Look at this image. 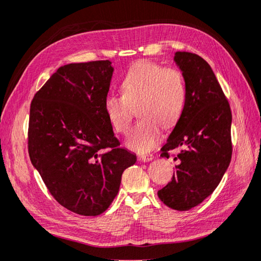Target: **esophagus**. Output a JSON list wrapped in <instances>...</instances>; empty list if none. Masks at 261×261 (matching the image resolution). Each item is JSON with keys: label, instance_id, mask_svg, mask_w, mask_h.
<instances>
[{"label": "esophagus", "instance_id": "1", "mask_svg": "<svg viewBox=\"0 0 261 261\" xmlns=\"http://www.w3.org/2000/svg\"><path fill=\"white\" fill-rule=\"evenodd\" d=\"M153 159V156L151 153H142V155H140V161L142 162H149Z\"/></svg>", "mask_w": 261, "mask_h": 261}]
</instances>
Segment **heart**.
<instances>
[{
  "label": "heart",
  "mask_w": 261,
  "mask_h": 261,
  "mask_svg": "<svg viewBox=\"0 0 261 261\" xmlns=\"http://www.w3.org/2000/svg\"><path fill=\"white\" fill-rule=\"evenodd\" d=\"M121 96L105 98L104 110L113 129L126 134L133 109L142 118L128 135L127 147L139 152L150 150L159 141L162 125L174 126L186 102V83L180 70L159 63L141 61L127 71L120 83Z\"/></svg>",
  "instance_id": "obj_1"
}]
</instances>
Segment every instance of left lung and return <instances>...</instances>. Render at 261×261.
Instances as JSON below:
<instances>
[{
    "label": "left lung",
    "mask_w": 261,
    "mask_h": 261,
    "mask_svg": "<svg viewBox=\"0 0 261 261\" xmlns=\"http://www.w3.org/2000/svg\"><path fill=\"white\" fill-rule=\"evenodd\" d=\"M174 62L186 83V102L178 122L162 147L163 157L180 148L176 172L157 192L176 211L201 203L219 185L231 161V110L214 71L194 53L177 52Z\"/></svg>",
    "instance_id": "obj_1"
}]
</instances>
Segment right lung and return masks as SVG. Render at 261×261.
I'll return each instance as SVG.
<instances>
[{
  "label": "right lung",
  "instance_id": "1",
  "mask_svg": "<svg viewBox=\"0 0 261 261\" xmlns=\"http://www.w3.org/2000/svg\"><path fill=\"white\" fill-rule=\"evenodd\" d=\"M111 61L60 67L30 108L29 155L57 201L97 216L110 207L136 156L120 147L104 110Z\"/></svg>",
  "mask_w": 261,
  "mask_h": 261
}]
</instances>
